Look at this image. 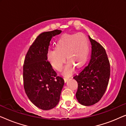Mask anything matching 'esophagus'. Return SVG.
Instances as JSON below:
<instances>
[{
	"label": "esophagus",
	"mask_w": 126,
	"mask_h": 126,
	"mask_svg": "<svg viewBox=\"0 0 126 126\" xmlns=\"http://www.w3.org/2000/svg\"><path fill=\"white\" fill-rule=\"evenodd\" d=\"M63 79H64L65 82H66L67 81H68L69 79V77H64V78H63Z\"/></svg>",
	"instance_id": "obj_1"
}]
</instances>
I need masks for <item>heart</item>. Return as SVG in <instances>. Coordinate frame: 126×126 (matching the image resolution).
<instances>
[{
    "label": "heart",
    "mask_w": 126,
    "mask_h": 126,
    "mask_svg": "<svg viewBox=\"0 0 126 126\" xmlns=\"http://www.w3.org/2000/svg\"><path fill=\"white\" fill-rule=\"evenodd\" d=\"M88 50L87 39L83 34H64L56 43V49L47 51V57L53 68L60 70L66 57L68 63L65 68L64 73L69 75L73 70L74 65L80 67L85 63Z\"/></svg>",
    "instance_id": "heart-1"
}]
</instances>
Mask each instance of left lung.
<instances>
[{
    "label": "left lung",
    "mask_w": 126,
    "mask_h": 126,
    "mask_svg": "<svg viewBox=\"0 0 126 126\" xmlns=\"http://www.w3.org/2000/svg\"><path fill=\"white\" fill-rule=\"evenodd\" d=\"M91 58L89 63L73 79L78 83L76 94L77 100L83 106L96 104L101 99L107 88L110 76V63L103 46L91 38Z\"/></svg>",
    "instance_id": "1"
}]
</instances>
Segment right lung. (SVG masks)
<instances>
[{"instance_id":"obj_1","label":"right lung","mask_w":126,"mask_h":126,"mask_svg":"<svg viewBox=\"0 0 126 126\" xmlns=\"http://www.w3.org/2000/svg\"><path fill=\"white\" fill-rule=\"evenodd\" d=\"M61 32L57 29L38 35L24 61V89L30 100L41 110L52 109L58 104L64 84L63 78L57 75L47 57L51 38Z\"/></svg>"}]
</instances>
